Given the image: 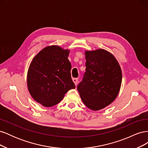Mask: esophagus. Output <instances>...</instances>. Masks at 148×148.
<instances>
[{
  "mask_svg": "<svg viewBox=\"0 0 148 148\" xmlns=\"http://www.w3.org/2000/svg\"><path fill=\"white\" fill-rule=\"evenodd\" d=\"M73 82H74V83H75L76 86H77V84L78 82V78H73Z\"/></svg>",
  "mask_w": 148,
  "mask_h": 148,
  "instance_id": "obj_1",
  "label": "esophagus"
}]
</instances>
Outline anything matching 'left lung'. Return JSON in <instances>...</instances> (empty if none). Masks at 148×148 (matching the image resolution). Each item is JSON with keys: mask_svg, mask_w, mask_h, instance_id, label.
<instances>
[{"mask_svg": "<svg viewBox=\"0 0 148 148\" xmlns=\"http://www.w3.org/2000/svg\"><path fill=\"white\" fill-rule=\"evenodd\" d=\"M86 71L77 89L87 107L99 110L117 97L122 74L115 57L104 49L85 52Z\"/></svg>", "mask_w": 148, "mask_h": 148, "instance_id": "left-lung-1", "label": "left lung"}]
</instances>
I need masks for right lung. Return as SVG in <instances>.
Segmentation results:
<instances>
[{
	"label": "right lung",
	"mask_w": 148,
	"mask_h": 148,
	"mask_svg": "<svg viewBox=\"0 0 148 148\" xmlns=\"http://www.w3.org/2000/svg\"><path fill=\"white\" fill-rule=\"evenodd\" d=\"M69 52L57 46H48L31 62L27 75L28 90L33 99L44 106L56 105L67 91L75 88L71 78Z\"/></svg>",
	"instance_id": "add662e5"
}]
</instances>
